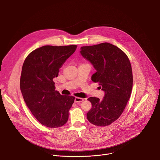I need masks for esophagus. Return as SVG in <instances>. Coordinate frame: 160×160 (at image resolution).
Listing matches in <instances>:
<instances>
[{
  "mask_svg": "<svg viewBox=\"0 0 160 160\" xmlns=\"http://www.w3.org/2000/svg\"><path fill=\"white\" fill-rule=\"evenodd\" d=\"M84 100V99L83 98H75V102H81Z\"/></svg>",
  "mask_w": 160,
  "mask_h": 160,
  "instance_id": "1",
  "label": "esophagus"
}]
</instances>
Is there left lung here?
<instances>
[{
  "mask_svg": "<svg viewBox=\"0 0 160 160\" xmlns=\"http://www.w3.org/2000/svg\"><path fill=\"white\" fill-rule=\"evenodd\" d=\"M80 52L94 68L96 72L91 79L99 82L105 93L101 100L88 98L92 108L87 118L94 125L108 126L120 117L130 97L133 85L130 62L120 49L107 42L82 47Z\"/></svg>",
  "mask_w": 160,
  "mask_h": 160,
  "instance_id": "left-lung-1",
  "label": "left lung"
}]
</instances>
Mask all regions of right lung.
Returning a JSON list of instances; mask_svg holds the SVG:
<instances>
[{
    "mask_svg": "<svg viewBox=\"0 0 160 160\" xmlns=\"http://www.w3.org/2000/svg\"><path fill=\"white\" fill-rule=\"evenodd\" d=\"M77 48L76 45H45L32 51L22 64V96L35 118L45 127H60L68 120L75 98L56 91L53 78L58 76L59 69Z\"/></svg>",
    "mask_w": 160,
    "mask_h": 160,
    "instance_id": "add662e5",
    "label": "right lung"
}]
</instances>
